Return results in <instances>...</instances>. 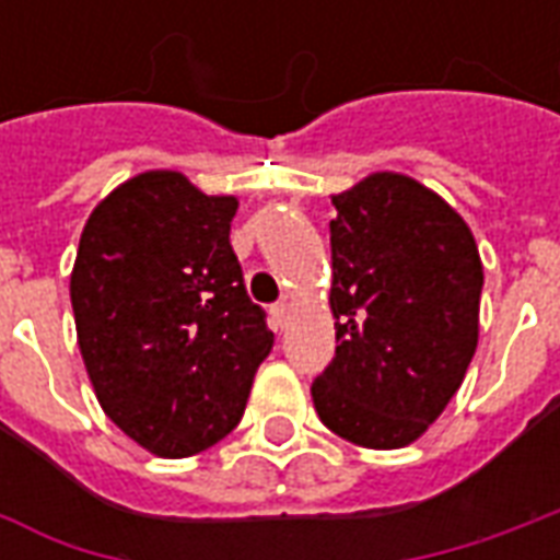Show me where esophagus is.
<instances>
[{"mask_svg": "<svg viewBox=\"0 0 560 560\" xmlns=\"http://www.w3.org/2000/svg\"><path fill=\"white\" fill-rule=\"evenodd\" d=\"M269 312H272V320H276V327H284V324H288V317H291L293 305L288 303V300H279V303L272 305Z\"/></svg>", "mask_w": 560, "mask_h": 560, "instance_id": "obj_1", "label": "esophagus"}]
</instances>
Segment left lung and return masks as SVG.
I'll return each mask as SVG.
<instances>
[{
	"mask_svg": "<svg viewBox=\"0 0 560 560\" xmlns=\"http://www.w3.org/2000/svg\"><path fill=\"white\" fill-rule=\"evenodd\" d=\"M332 207L336 357L312 384L315 411L351 444L408 446L477 351L480 252L456 209L405 173H372Z\"/></svg>",
	"mask_w": 560,
	"mask_h": 560,
	"instance_id": "1",
	"label": "left lung"
}]
</instances>
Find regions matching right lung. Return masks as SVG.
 <instances>
[{"label": "right lung", "instance_id": "1", "mask_svg": "<svg viewBox=\"0 0 560 560\" xmlns=\"http://www.w3.org/2000/svg\"><path fill=\"white\" fill-rule=\"evenodd\" d=\"M240 200L147 171L92 209L71 269L78 345L104 413L164 458L236 429L272 351L231 248Z\"/></svg>", "mask_w": 560, "mask_h": 560}]
</instances>
